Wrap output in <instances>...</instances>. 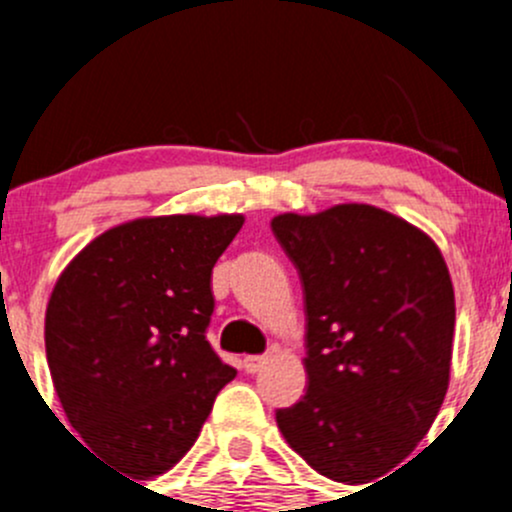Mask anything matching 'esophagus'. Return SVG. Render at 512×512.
Returning <instances> with one entry per match:
<instances>
[{"label":"esophagus","mask_w":512,"mask_h":512,"mask_svg":"<svg viewBox=\"0 0 512 512\" xmlns=\"http://www.w3.org/2000/svg\"><path fill=\"white\" fill-rule=\"evenodd\" d=\"M265 364L267 356H245V359H242V369H245L247 374H257Z\"/></svg>","instance_id":"1"}]
</instances>
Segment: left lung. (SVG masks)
Returning a JSON list of instances; mask_svg holds the SVG:
<instances>
[{"label":"left lung","mask_w":512,"mask_h":512,"mask_svg":"<svg viewBox=\"0 0 512 512\" xmlns=\"http://www.w3.org/2000/svg\"><path fill=\"white\" fill-rule=\"evenodd\" d=\"M272 232L302 280L309 379L277 426L317 473L369 483L414 451L446 399V260L426 232L374 205L277 215Z\"/></svg>","instance_id":"8db88e82"}]
</instances>
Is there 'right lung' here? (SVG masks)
<instances>
[{"instance_id": "add662e5", "label": "right lung", "mask_w": 512, "mask_h": 512, "mask_svg": "<svg viewBox=\"0 0 512 512\" xmlns=\"http://www.w3.org/2000/svg\"><path fill=\"white\" fill-rule=\"evenodd\" d=\"M242 215L138 218L91 240L56 280L46 361L86 446L126 476L170 471L237 371L205 339L210 277Z\"/></svg>"}]
</instances>
